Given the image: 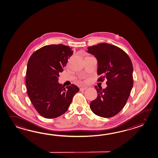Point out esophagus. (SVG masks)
<instances>
[{"mask_svg":"<svg viewBox=\"0 0 158 158\" xmlns=\"http://www.w3.org/2000/svg\"><path fill=\"white\" fill-rule=\"evenodd\" d=\"M87 88V87H81L80 88V91H84V90H85Z\"/></svg>","mask_w":158,"mask_h":158,"instance_id":"1","label":"esophagus"}]
</instances>
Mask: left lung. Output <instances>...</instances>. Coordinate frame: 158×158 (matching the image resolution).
I'll list each match as a JSON object with an SVG mask.
<instances>
[{
	"instance_id": "left-lung-1",
	"label": "left lung",
	"mask_w": 158,
	"mask_h": 158,
	"mask_svg": "<svg viewBox=\"0 0 158 158\" xmlns=\"http://www.w3.org/2000/svg\"><path fill=\"white\" fill-rule=\"evenodd\" d=\"M88 53L98 60L99 81L107 80L105 89L95 86L98 97L91 102L92 111L97 116L109 118L123 109L133 85V67L129 56L122 49L107 43L87 48Z\"/></svg>"
}]
</instances>
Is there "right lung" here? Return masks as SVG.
Masks as SVG:
<instances>
[{
  "mask_svg": "<svg viewBox=\"0 0 158 158\" xmlns=\"http://www.w3.org/2000/svg\"><path fill=\"white\" fill-rule=\"evenodd\" d=\"M73 51L62 44L46 45L32 54L28 60L26 85L28 96L41 116L54 118L68 110L79 88L74 84L63 88L58 83Z\"/></svg>",
  "mask_w": 158,
  "mask_h": 158,
  "instance_id": "add662e5",
  "label": "right lung"
}]
</instances>
